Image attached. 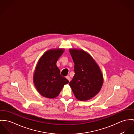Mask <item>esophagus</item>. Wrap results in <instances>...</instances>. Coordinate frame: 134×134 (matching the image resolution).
<instances>
[{"label":"esophagus","mask_w":134,"mask_h":134,"mask_svg":"<svg viewBox=\"0 0 134 134\" xmlns=\"http://www.w3.org/2000/svg\"><path fill=\"white\" fill-rule=\"evenodd\" d=\"M66 78H67V79L69 82L70 81V79H70V76H69V75H67V76H66Z\"/></svg>","instance_id":"esophagus-1"}]
</instances>
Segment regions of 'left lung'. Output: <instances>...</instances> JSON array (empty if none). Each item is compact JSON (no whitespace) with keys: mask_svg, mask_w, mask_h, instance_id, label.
Instances as JSON below:
<instances>
[{"mask_svg":"<svg viewBox=\"0 0 134 134\" xmlns=\"http://www.w3.org/2000/svg\"><path fill=\"white\" fill-rule=\"evenodd\" d=\"M74 63V75L69 84L75 98L87 101L97 94L103 83L98 65L87 52L77 49H69Z\"/></svg>","mask_w":134,"mask_h":134,"instance_id":"8db88e82","label":"left lung"}]
</instances>
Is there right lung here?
I'll return each mask as SVG.
<instances>
[{"label": "right lung", "instance_id": "1", "mask_svg": "<svg viewBox=\"0 0 134 134\" xmlns=\"http://www.w3.org/2000/svg\"><path fill=\"white\" fill-rule=\"evenodd\" d=\"M64 52V49L48 50L40 59L36 66L33 82L38 92L46 98H56L64 86L69 82L60 75L57 66V60Z\"/></svg>", "mask_w": 134, "mask_h": 134}]
</instances>
